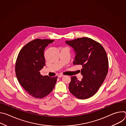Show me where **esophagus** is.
Listing matches in <instances>:
<instances>
[{
	"instance_id": "1",
	"label": "esophagus",
	"mask_w": 126,
	"mask_h": 126,
	"mask_svg": "<svg viewBox=\"0 0 126 126\" xmlns=\"http://www.w3.org/2000/svg\"><path fill=\"white\" fill-rule=\"evenodd\" d=\"M63 75H61V74H59V75H58V77L59 78H61V77H63Z\"/></svg>"
}]
</instances>
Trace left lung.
Returning <instances> with one entry per match:
<instances>
[{"label":"left lung","instance_id":"obj_1","mask_svg":"<svg viewBox=\"0 0 126 126\" xmlns=\"http://www.w3.org/2000/svg\"><path fill=\"white\" fill-rule=\"evenodd\" d=\"M75 52L73 65H82L81 81L72 76L70 92L78 99L93 96L104 82L109 68L107 53L100 43L87 37L66 41Z\"/></svg>","mask_w":126,"mask_h":126}]
</instances>
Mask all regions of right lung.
<instances>
[{
    "label": "right lung",
    "mask_w": 126,
    "mask_h": 126,
    "mask_svg": "<svg viewBox=\"0 0 126 126\" xmlns=\"http://www.w3.org/2000/svg\"><path fill=\"white\" fill-rule=\"evenodd\" d=\"M53 40L34 39L20 51L15 64V74L20 84L32 97L41 99L55 87L57 76H42L40 71L45 65L44 51Z\"/></svg>",
    "instance_id": "obj_1"
}]
</instances>
